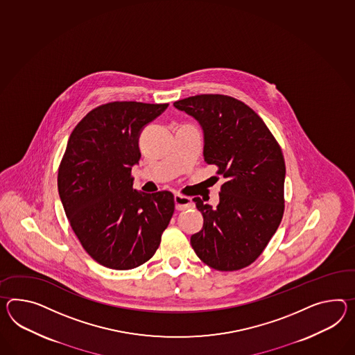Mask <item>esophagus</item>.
<instances>
[{"mask_svg": "<svg viewBox=\"0 0 355 355\" xmlns=\"http://www.w3.org/2000/svg\"><path fill=\"white\" fill-rule=\"evenodd\" d=\"M174 204H175V209L177 210H186V209H191L195 207L190 198L183 196V195H180V193L174 195Z\"/></svg>", "mask_w": 355, "mask_h": 355, "instance_id": "1", "label": "esophagus"}]
</instances>
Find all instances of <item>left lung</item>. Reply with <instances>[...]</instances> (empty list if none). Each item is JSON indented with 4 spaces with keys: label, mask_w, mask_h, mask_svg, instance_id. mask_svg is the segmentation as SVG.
I'll return each mask as SVG.
<instances>
[{
    "label": "left lung",
    "mask_w": 355,
    "mask_h": 355,
    "mask_svg": "<svg viewBox=\"0 0 355 355\" xmlns=\"http://www.w3.org/2000/svg\"><path fill=\"white\" fill-rule=\"evenodd\" d=\"M173 105L199 121L204 160L225 178L216 208L193 199L204 225L191 236L192 249L216 270L245 268L266 249L284 216L281 147L259 115L234 97L191 96Z\"/></svg>",
    "instance_id": "obj_1"
}]
</instances>
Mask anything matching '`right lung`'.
Segmentation results:
<instances>
[{
	"label": "right lung",
	"instance_id": "obj_1",
	"mask_svg": "<svg viewBox=\"0 0 355 355\" xmlns=\"http://www.w3.org/2000/svg\"><path fill=\"white\" fill-rule=\"evenodd\" d=\"M168 104L116 101L91 110L70 135L58 189L85 250L106 268L139 267L157 250L174 213L169 191L133 190L139 139Z\"/></svg>",
	"mask_w": 355,
	"mask_h": 355
}]
</instances>
